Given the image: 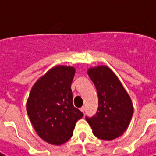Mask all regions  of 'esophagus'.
I'll use <instances>...</instances> for the list:
<instances>
[{
  "label": "esophagus",
  "instance_id": "34e87169",
  "mask_svg": "<svg viewBox=\"0 0 156 156\" xmlns=\"http://www.w3.org/2000/svg\"><path fill=\"white\" fill-rule=\"evenodd\" d=\"M80 110H81L83 113H85V111H86V107H82V108H80Z\"/></svg>",
  "mask_w": 156,
  "mask_h": 156
}]
</instances>
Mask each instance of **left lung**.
Segmentation results:
<instances>
[{
    "label": "left lung",
    "instance_id": "left-lung-1",
    "mask_svg": "<svg viewBox=\"0 0 156 156\" xmlns=\"http://www.w3.org/2000/svg\"><path fill=\"white\" fill-rule=\"evenodd\" d=\"M98 94V109L87 123L97 138L112 140L126 131L133 114V102L115 73L107 66L87 70Z\"/></svg>",
    "mask_w": 156,
    "mask_h": 156
}]
</instances>
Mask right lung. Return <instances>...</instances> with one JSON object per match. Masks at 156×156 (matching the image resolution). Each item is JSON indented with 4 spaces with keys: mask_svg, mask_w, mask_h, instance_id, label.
Instances as JSON below:
<instances>
[{
    "mask_svg": "<svg viewBox=\"0 0 156 156\" xmlns=\"http://www.w3.org/2000/svg\"><path fill=\"white\" fill-rule=\"evenodd\" d=\"M74 75L75 69L70 66L52 68L34 84L27 100L26 110L34 130L52 145L68 141L84 115L72 102Z\"/></svg>",
    "mask_w": 156,
    "mask_h": 156,
    "instance_id": "right-lung-1",
    "label": "right lung"
}]
</instances>
